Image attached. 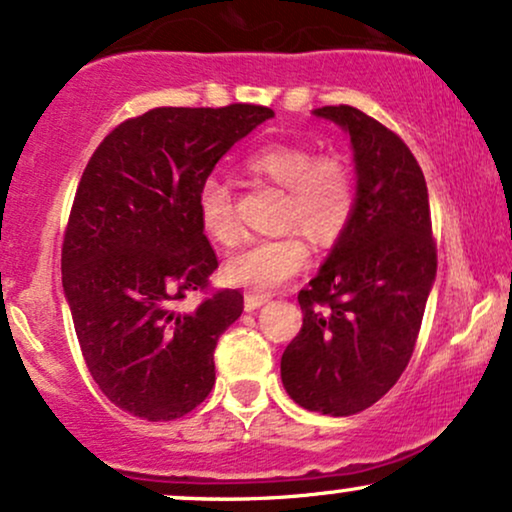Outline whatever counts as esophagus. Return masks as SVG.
<instances>
[{
	"label": "esophagus",
	"instance_id": "esophagus-1",
	"mask_svg": "<svg viewBox=\"0 0 512 512\" xmlns=\"http://www.w3.org/2000/svg\"><path fill=\"white\" fill-rule=\"evenodd\" d=\"M264 303H269L267 293H245V310L255 312L257 307H262Z\"/></svg>",
	"mask_w": 512,
	"mask_h": 512
}]
</instances>
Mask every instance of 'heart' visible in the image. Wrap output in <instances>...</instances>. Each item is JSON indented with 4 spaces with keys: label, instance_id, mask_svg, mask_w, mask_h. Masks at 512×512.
Wrapping results in <instances>:
<instances>
[{
    "label": "heart",
    "instance_id": "heart-1",
    "mask_svg": "<svg viewBox=\"0 0 512 512\" xmlns=\"http://www.w3.org/2000/svg\"><path fill=\"white\" fill-rule=\"evenodd\" d=\"M248 171L257 181L283 190L279 224L298 229L315 243H331L348 229L353 219L357 190L346 159L317 155L307 145H264L248 157ZM200 229L219 245L238 240L240 224L233 207V193L221 178L209 176L195 195ZM307 264V248L298 233L257 238L245 243L224 262V279L231 286L269 293L293 279Z\"/></svg>",
    "mask_w": 512,
    "mask_h": 512
}]
</instances>
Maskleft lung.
Returning <instances> with one entry per match:
<instances>
[{"label":"left lung","mask_w":512,"mask_h":512,"mask_svg":"<svg viewBox=\"0 0 512 512\" xmlns=\"http://www.w3.org/2000/svg\"><path fill=\"white\" fill-rule=\"evenodd\" d=\"M353 147L357 202L310 286L303 329L281 355L283 389L300 408L362 412L408 367L436 279L427 181L408 145L360 109L322 107Z\"/></svg>","instance_id":"1"}]
</instances>
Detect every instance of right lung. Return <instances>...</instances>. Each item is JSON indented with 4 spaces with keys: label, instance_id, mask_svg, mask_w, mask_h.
I'll list each match as a JSON object with an SVG mask.
<instances>
[{
    "label": "right lung",
    "instance_id": "1",
    "mask_svg": "<svg viewBox=\"0 0 512 512\" xmlns=\"http://www.w3.org/2000/svg\"><path fill=\"white\" fill-rule=\"evenodd\" d=\"M269 107H157L119 123L80 176L61 248V276L92 379L140 420L183 417L214 386V348L243 295L205 291L219 267L200 229V183Z\"/></svg>",
    "mask_w": 512,
    "mask_h": 512
}]
</instances>
